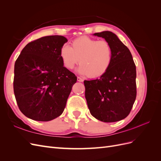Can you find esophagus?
Instances as JSON below:
<instances>
[{
    "label": "esophagus",
    "mask_w": 161,
    "mask_h": 161,
    "mask_svg": "<svg viewBox=\"0 0 161 161\" xmlns=\"http://www.w3.org/2000/svg\"><path fill=\"white\" fill-rule=\"evenodd\" d=\"M77 80H78V81H79V82H83V80H83V79H82L81 77H79V76H78V77H77Z\"/></svg>",
    "instance_id": "34e87169"
}]
</instances>
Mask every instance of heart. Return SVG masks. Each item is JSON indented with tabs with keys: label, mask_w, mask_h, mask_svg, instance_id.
Wrapping results in <instances>:
<instances>
[{
	"label": "heart",
	"mask_w": 161,
	"mask_h": 161,
	"mask_svg": "<svg viewBox=\"0 0 161 161\" xmlns=\"http://www.w3.org/2000/svg\"><path fill=\"white\" fill-rule=\"evenodd\" d=\"M63 64L72 70L79 62V73L96 78L103 75L109 69L112 60V48L105 40H97L82 36L73 40L71 47L64 44L60 52Z\"/></svg>",
	"instance_id": "1"
}]
</instances>
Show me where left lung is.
<instances>
[{"label":"left lung","mask_w":161,"mask_h":161,"mask_svg":"<svg viewBox=\"0 0 161 161\" xmlns=\"http://www.w3.org/2000/svg\"><path fill=\"white\" fill-rule=\"evenodd\" d=\"M93 35L110 43L112 60L108 70L99 79L84 81L85 98L94 118L115 122L129 115L136 100V65L130 51L115 33L105 31Z\"/></svg>","instance_id":"1"}]
</instances>
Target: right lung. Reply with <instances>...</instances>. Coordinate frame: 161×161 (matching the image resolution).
Returning a JSON list of instances; mask_svg holds the SVG:
<instances>
[{
    "mask_svg": "<svg viewBox=\"0 0 161 161\" xmlns=\"http://www.w3.org/2000/svg\"><path fill=\"white\" fill-rule=\"evenodd\" d=\"M67 42L62 36L37 39L25 46L14 63V93L19 109L27 118L47 121L64 111L77 80L60 56Z\"/></svg>",
    "mask_w": 161,
    "mask_h": 161,
    "instance_id": "1",
    "label": "right lung"
}]
</instances>
